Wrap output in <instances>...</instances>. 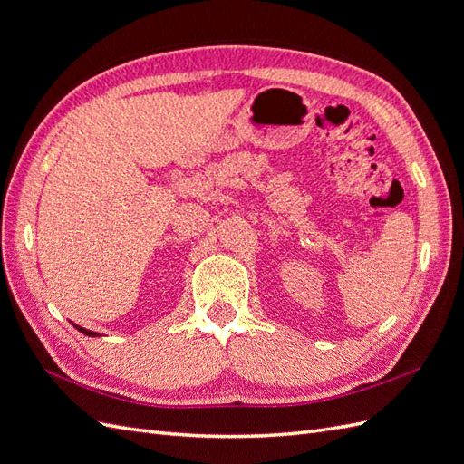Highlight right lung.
I'll list each match as a JSON object with an SVG mask.
<instances>
[{
  "label": "right lung",
  "mask_w": 464,
  "mask_h": 464,
  "mask_svg": "<svg viewBox=\"0 0 464 464\" xmlns=\"http://www.w3.org/2000/svg\"><path fill=\"white\" fill-rule=\"evenodd\" d=\"M82 334H89V336H96V333H92V331H89V329H82V327H79V325H75Z\"/></svg>",
  "instance_id": "add662e5"
}]
</instances>
